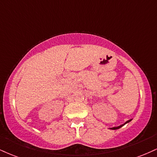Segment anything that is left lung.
<instances>
[{
	"label": "left lung",
	"mask_w": 157,
	"mask_h": 157,
	"mask_svg": "<svg viewBox=\"0 0 157 157\" xmlns=\"http://www.w3.org/2000/svg\"><path fill=\"white\" fill-rule=\"evenodd\" d=\"M132 121V119H130V120H129V121H126L125 123H124V124H122V125H121V126H117V127H113V128H110V129H114V130H115V129H120L121 127H122L123 126H124V125H125V124H127V123L130 122V121Z\"/></svg>",
	"instance_id": "left-lung-1"
}]
</instances>
